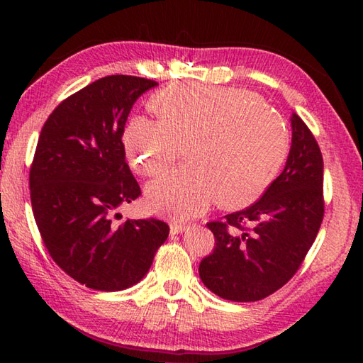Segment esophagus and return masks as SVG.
<instances>
[{
  "instance_id": "obj_1",
  "label": "esophagus",
  "mask_w": 363,
  "mask_h": 363,
  "mask_svg": "<svg viewBox=\"0 0 363 363\" xmlns=\"http://www.w3.org/2000/svg\"><path fill=\"white\" fill-rule=\"evenodd\" d=\"M186 229H187V224H182V223H171L169 224L171 235H177V233H182Z\"/></svg>"
}]
</instances>
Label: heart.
<instances>
[{
  "mask_svg": "<svg viewBox=\"0 0 363 363\" xmlns=\"http://www.w3.org/2000/svg\"><path fill=\"white\" fill-rule=\"evenodd\" d=\"M155 120L134 116L123 133L128 162L155 177L186 150L189 162L147 186L152 211L174 219L200 216L214 201L253 203L284 164L290 131L259 94L233 86L177 82L149 101Z\"/></svg>",
  "mask_w": 363,
  "mask_h": 363,
  "instance_id": "b5f03b06",
  "label": "heart"
}]
</instances>
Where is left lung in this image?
Segmentation results:
<instances>
[{
    "label": "left lung",
    "instance_id": "left-lung-1",
    "mask_svg": "<svg viewBox=\"0 0 363 363\" xmlns=\"http://www.w3.org/2000/svg\"><path fill=\"white\" fill-rule=\"evenodd\" d=\"M285 169L259 200L208 223L216 247L199 272L219 298L250 303L280 290L303 264L323 219V158L314 134L291 116Z\"/></svg>",
    "mask_w": 363,
    "mask_h": 363
}]
</instances>
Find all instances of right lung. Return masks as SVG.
<instances>
[{
	"instance_id": "1",
	"label": "right lung",
	"mask_w": 363,
	"mask_h": 363,
	"mask_svg": "<svg viewBox=\"0 0 363 363\" xmlns=\"http://www.w3.org/2000/svg\"><path fill=\"white\" fill-rule=\"evenodd\" d=\"M157 84L131 75L97 79L54 108L36 145L30 199L43 243L67 275L93 290L136 285L168 238V224L153 218L112 223L140 195L121 136L134 102Z\"/></svg>"
}]
</instances>
